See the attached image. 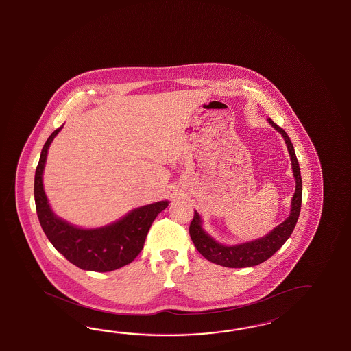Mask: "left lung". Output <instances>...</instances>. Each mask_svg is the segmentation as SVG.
<instances>
[{"instance_id":"obj_1","label":"left lung","mask_w":351,"mask_h":351,"mask_svg":"<svg viewBox=\"0 0 351 351\" xmlns=\"http://www.w3.org/2000/svg\"><path fill=\"white\" fill-rule=\"evenodd\" d=\"M268 122L276 131L282 133V138L288 145L289 154L291 159V168L294 173L296 186L295 193L291 199L290 215L282 221V224L274 228L265 237L253 241L228 247L214 241L209 234L204 232V229L202 228L199 214L194 212L192 223L189 226L191 238L194 243V247H197L200 254L214 264L223 265L227 268H247V267L258 265L269 259L275 252H278L282 247V244L288 241L289 237L291 235L295 228L296 221L300 214V208H302V184L300 168L296 159L294 147L291 145V141L288 137V134L279 125H276L270 118H268Z\"/></svg>"}]
</instances>
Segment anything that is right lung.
Returning <instances> with one entry per match:
<instances>
[{
	"label": "right lung",
	"mask_w": 351,
	"mask_h": 351,
	"mask_svg": "<svg viewBox=\"0 0 351 351\" xmlns=\"http://www.w3.org/2000/svg\"><path fill=\"white\" fill-rule=\"evenodd\" d=\"M62 127L57 128L41 152L36 168L35 203L37 217L52 245L78 268L90 271H112L134 261L145 245L153 220L168 206L167 200L133 209L122 219L107 227L81 229L56 217L43 191L42 174L49 147Z\"/></svg>",
	"instance_id": "obj_1"
}]
</instances>
